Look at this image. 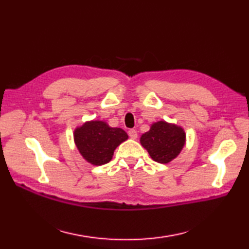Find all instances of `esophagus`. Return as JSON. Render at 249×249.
Returning a JSON list of instances; mask_svg holds the SVG:
<instances>
[{
	"label": "esophagus",
	"mask_w": 249,
	"mask_h": 249,
	"mask_svg": "<svg viewBox=\"0 0 249 249\" xmlns=\"http://www.w3.org/2000/svg\"><path fill=\"white\" fill-rule=\"evenodd\" d=\"M128 136L130 137L131 139H137V137H138V134H137V131L135 129H129L128 130Z\"/></svg>",
	"instance_id": "34e87169"
}]
</instances>
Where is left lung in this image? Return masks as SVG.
<instances>
[{
	"mask_svg": "<svg viewBox=\"0 0 249 249\" xmlns=\"http://www.w3.org/2000/svg\"><path fill=\"white\" fill-rule=\"evenodd\" d=\"M186 135L182 127L160 121L152 124L140 138V143L149 152L153 160L168 163L173 160L185 145Z\"/></svg>",
	"mask_w": 249,
	"mask_h": 249,
	"instance_id": "obj_1",
	"label": "left lung"
}]
</instances>
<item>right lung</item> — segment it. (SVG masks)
Masks as SVG:
<instances>
[{
	"instance_id": "right-lung-1",
	"label": "right lung",
	"mask_w": 249,
	"mask_h": 249,
	"mask_svg": "<svg viewBox=\"0 0 249 249\" xmlns=\"http://www.w3.org/2000/svg\"><path fill=\"white\" fill-rule=\"evenodd\" d=\"M77 149L88 162L102 166L112 160L114 150L128 139L122 128L110 127L103 121L86 122L73 131Z\"/></svg>"
}]
</instances>
